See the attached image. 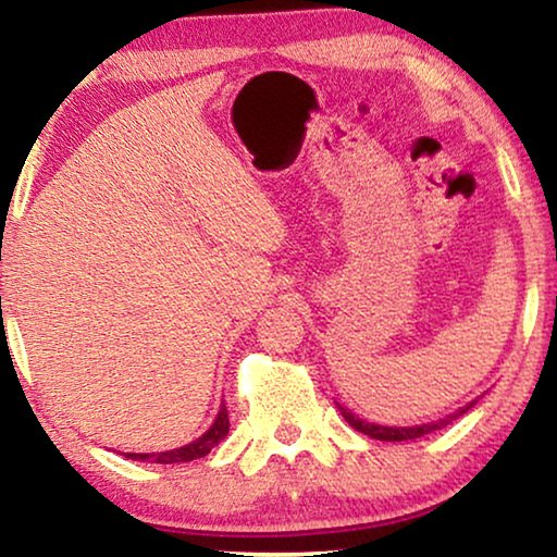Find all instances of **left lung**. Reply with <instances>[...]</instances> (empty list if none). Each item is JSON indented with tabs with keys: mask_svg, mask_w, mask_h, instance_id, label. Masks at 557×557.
Listing matches in <instances>:
<instances>
[{
	"mask_svg": "<svg viewBox=\"0 0 557 557\" xmlns=\"http://www.w3.org/2000/svg\"><path fill=\"white\" fill-rule=\"evenodd\" d=\"M474 406H476V400H471L463 408L456 410V413L446 416V418H438V421H429V423H418V425H380V423L364 421V418L355 416L352 410L345 408V406H339V403H337L342 418H345V421L352 425L355 431H360V433H364V436L377 438V441H413V438H421V436H425V433L446 429L448 423L456 421V418L463 416V413H467V410H471Z\"/></svg>",
	"mask_w": 557,
	"mask_h": 557,
	"instance_id": "obj_1",
	"label": "left lung"
}]
</instances>
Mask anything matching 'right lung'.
<instances>
[{"label":"right lung","mask_w":557,"mask_h":557,"mask_svg":"<svg viewBox=\"0 0 557 557\" xmlns=\"http://www.w3.org/2000/svg\"><path fill=\"white\" fill-rule=\"evenodd\" d=\"M227 431H231V421H227V408L225 403L220 406L215 421L208 431L202 433L200 438L189 441V444L180 446V448H170V451H159V454H124L126 459H134V461H151V463H185V461H195V459H202V456H208L212 448H215L220 441L227 436Z\"/></svg>","instance_id":"obj_1"}]
</instances>
